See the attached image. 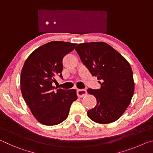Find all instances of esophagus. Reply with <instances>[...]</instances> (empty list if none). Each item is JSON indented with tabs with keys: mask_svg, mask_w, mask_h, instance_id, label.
Listing matches in <instances>:
<instances>
[{
	"mask_svg": "<svg viewBox=\"0 0 153 153\" xmlns=\"http://www.w3.org/2000/svg\"><path fill=\"white\" fill-rule=\"evenodd\" d=\"M77 97H84V96H86L87 94V91L86 90H84V89H82V90H79L77 89Z\"/></svg>",
	"mask_w": 153,
	"mask_h": 153,
	"instance_id": "1",
	"label": "esophagus"
}]
</instances>
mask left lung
Here are the masks:
<instances>
[{
	"label": "left lung",
	"mask_w": 153,
	"mask_h": 153,
	"mask_svg": "<svg viewBox=\"0 0 153 153\" xmlns=\"http://www.w3.org/2000/svg\"><path fill=\"white\" fill-rule=\"evenodd\" d=\"M75 49L101 86L99 89L87 90L97 102L94 108L88 111V116L98 123L114 122L125 112L134 94L130 65L117 51L103 42L79 44Z\"/></svg>",
	"instance_id": "8db88e82"
}]
</instances>
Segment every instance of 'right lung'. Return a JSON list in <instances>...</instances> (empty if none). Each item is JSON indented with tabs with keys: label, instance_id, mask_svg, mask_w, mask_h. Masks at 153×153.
Masks as SVG:
<instances>
[{
	"label": "right lung",
	"instance_id": "1",
	"mask_svg": "<svg viewBox=\"0 0 153 153\" xmlns=\"http://www.w3.org/2000/svg\"><path fill=\"white\" fill-rule=\"evenodd\" d=\"M76 44L53 41L40 46L28 56L21 73V91L34 117L45 126H55L68 117L76 90L53 86L55 77L63 79V59Z\"/></svg>",
	"mask_w": 153,
	"mask_h": 153
}]
</instances>
